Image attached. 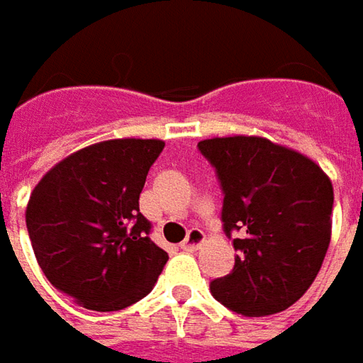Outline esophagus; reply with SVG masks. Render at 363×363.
I'll use <instances>...</instances> for the list:
<instances>
[{
    "label": "esophagus",
    "instance_id": "obj_1",
    "mask_svg": "<svg viewBox=\"0 0 363 363\" xmlns=\"http://www.w3.org/2000/svg\"><path fill=\"white\" fill-rule=\"evenodd\" d=\"M203 240H206L203 232L200 230V228H191V230L188 232V236H186V240L182 242V248H184V250H198L203 244Z\"/></svg>",
    "mask_w": 363,
    "mask_h": 363
}]
</instances>
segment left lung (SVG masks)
<instances>
[{
    "label": "left lung",
    "mask_w": 363,
    "mask_h": 363,
    "mask_svg": "<svg viewBox=\"0 0 363 363\" xmlns=\"http://www.w3.org/2000/svg\"><path fill=\"white\" fill-rule=\"evenodd\" d=\"M198 149L224 191L222 222L234 269L210 291L246 317L281 313L299 301L323 264L331 240L333 186L299 151L264 137H214Z\"/></svg>",
    "instance_id": "8db88e82"
}]
</instances>
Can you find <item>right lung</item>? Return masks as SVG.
Listing matches in <instances>:
<instances>
[{
    "instance_id": "obj_1",
    "label": "right lung",
    "mask_w": 363,
    "mask_h": 363,
    "mask_svg": "<svg viewBox=\"0 0 363 363\" xmlns=\"http://www.w3.org/2000/svg\"><path fill=\"white\" fill-rule=\"evenodd\" d=\"M160 139H111L56 163L30 196L26 226L40 269L92 311H119L157 283L167 252L139 212Z\"/></svg>"
}]
</instances>
